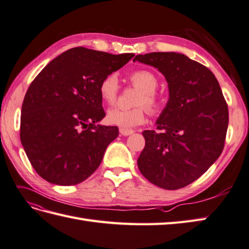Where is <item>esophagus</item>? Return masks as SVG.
Returning <instances> with one entry per match:
<instances>
[{
    "label": "esophagus",
    "mask_w": 249,
    "mask_h": 249,
    "mask_svg": "<svg viewBox=\"0 0 249 249\" xmlns=\"http://www.w3.org/2000/svg\"><path fill=\"white\" fill-rule=\"evenodd\" d=\"M119 133H120V135H123V136H129L131 134H133L134 131L125 130V129H119Z\"/></svg>",
    "instance_id": "1"
}]
</instances>
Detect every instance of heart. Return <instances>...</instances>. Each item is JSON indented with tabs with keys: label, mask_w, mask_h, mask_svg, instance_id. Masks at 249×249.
<instances>
[{
	"label": "heart",
	"mask_w": 249,
	"mask_h": 249,
	"mask_svg": "<svg viewBox=\"0 0 249 249\" xmlns=\"http://www.w3.org/2000/svg\"><path fill=\"white\" fill-rule=\"evenodd\" d=\"M130 81L141 92L136 98V106H143L149 112L154 113L161 106V99L156 92L158 79L148 70H136L130 74ZM119 90V82L117 75L110 73L104 78L99 86V92L102 100L108 106H114L117 100ZM146 119V109L143 107H137L131 109L112 108L107 115L109 124L119 126L120 129H133L142 124Z\"/></svg>",
	"instance_id": "1"
}]
</instances>
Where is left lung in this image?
<instances>
[{"label":"left lung","mask_w":249,"mask_h":249,"mask_svg":"<svg viewBox=\"0 0 249 249\" xmlns=\"http://www.w3.org/2000/svg\"><path fill=\"white\" fill-rule=\"evenodd\" d=\"M133 62L157 68L169 92L156 123L160 131L142 132L146 143L137 165L154 185L181 189L206 173L222 153L227 103L212 71L184 54L152 52L136 55Z\"/></svg>","instance_id":"1"}]
</instances>
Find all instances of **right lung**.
Listing matches in <instances>:
<instances>
[{"label": "right lung", "instance_id": "1", "mask_svg": "<svg viewBox=\"0 0 249 249\" xmlns=\"http://www.w3.org/2000/svg\"><path fill=\"white\" fill-rule=\"evenodd\" d=\"M133 56L73 48L32 82L22 104L20 139L41 178L74 185L95 173L118 136L117 126L97 124L106 116L99 86Z\"/></svg>", "mask_w": 249, "mask_h": 249}]
</instances>
